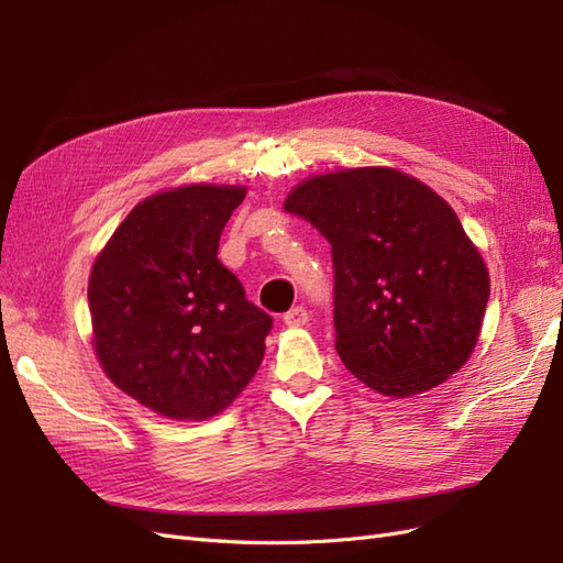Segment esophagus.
Wrapping results in <instances>:
<instances>
[{"label": "esophagus", "instance_id": "esophagus-1", "mask_svg": "<svg viewBox=\"0 0 563 563\" xmlns=\"http://www.w3.org/2000/svg\"><path fill=\"white\" fill-rule=\"evenodd\" d=\"M284 323L288 329H298V327H305V323H308V310L305 308H291L288 310L286 314H284Z\"/></svg>", "mask_w": 563, "mask_h": 563}]
</instances>
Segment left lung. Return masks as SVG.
Returning <instances> with one entry per match:
<instances>
[{
  "mask_svg": "<svg viewBox=\"0 0 563 563\" xmlns=\"http://www.w3.org/2000/svg\"><path fill=\"white\" fill-rule=\"evenodd\" d=\"M284 209L331 242L335 350L354 378L406 399L465 366L490 277L446 199L399 168L360 166L300 180Z\"/></svg>",
  "mask_w": 563,
  "mask_h": 563,
  "instance_id": "left-lung-1",
  "label": "left lung"
}]
</instances>
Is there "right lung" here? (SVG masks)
<instances>
[{"instance_id":"1","label":"right lung","mask_w":563,"mask_h":563,"mask_svg":"<svg viewBox=\"0 0 563 563\" xmlns=\"http://www.w3.org/2000/svg\"><path fill=\"white\" fill-rule=\"evenodd\" d=\"M244 185L190 183L135 203L89 277L91 345L106 376L172 420H209L242 395L272 319L218 261Z\"/></svg>"}]
</instances>
